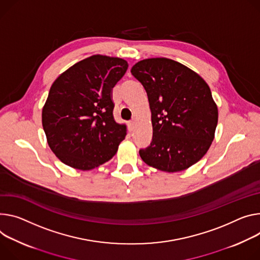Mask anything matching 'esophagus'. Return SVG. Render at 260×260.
I'll return each mask as SVG.
<instances>
[{
    "label": "esophagus",
    "mask_w": 260,
    "mask_h": 260,
    "mask_svg": "<svg viewBox=\"0 0 260 260\" xmlns=\"http://www.w3.org/2000/svg\"><path fill=\"white\" fill-rule=\"evenodd\" d=\"M135 125H136V122H135V121L128 122V129H129V132H133V131L135 129Z\"/></svg>",
    "instance_id": "1"
}]
</instances>
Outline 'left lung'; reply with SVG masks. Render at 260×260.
Segmentation results:
<instances>
[{
    "instance_id": "8db88e82",
    "label": "left lung",
    "mask_w": 260,
    "mask_h": 260,
    "mask_svg": "<svg viewBox=\"0 0 260 260\" xmlns=\"http://www.w3.org/2000/svg\"><path fill=\"white\" fill-rule=\"evenodd\" d=\"M132 75L143 85L149 102L152 139L139 150L141 158L160 171L177 172L207 152L218 124V108L205 81L167 58L136 63Z\"/></svg>"
}]
</instances>
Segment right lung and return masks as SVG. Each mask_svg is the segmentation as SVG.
I'll return each instance as SVG.
<instances>
[{
	"instance_id": "add662e5",
	"label": "right lung",
	"mask_w": 260,
	"mask_h": 260,
	"mask_svg": "<svg viewBox=\"0 0 260 260\" xmlns=\"http://www.w3.org/2000/svg\"><path fill=\"white\" fill-rule=\"evenodd\" d=\"M120 58L95 55L53 83L42 109L49 146L67 166L91 170L111 159L126 135L113 117V87L127 69Z\"/></svg>"
}]
</instances>
